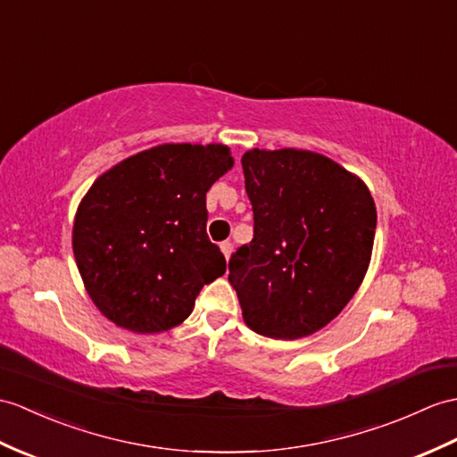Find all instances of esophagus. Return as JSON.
<instances>
[{"label":"esophagus","mask_w":457,"mask_h":457,"mask_svg":"<svg viewBox=\"0 0 457 457\" xmlns=\"http://www.w3.org/2000/svg\"><path fill=\"white\" fill-rule=\"evenodd\" d=\"M220 249H221V253H224V257H226V259H229L231 249H233L231 243H229V241H224V243H221V245H220Z\"/></svg>","instance_id":"34e87169"}]
</instances>
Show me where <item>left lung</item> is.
Here are the masks:
<instances>
[{
    "label": "left lung",
    "mask_w": 457,
    "mask_h": 457,
    "mask_svg": "<svg viewBox=\"0 0 457 457\" xmlns=\"http://www.w3.org/2000/svg\"><path fill=\"white\" fill-rule=\"evenodd\" d=\"M254 236L229 259V284L254 333L294 341L345 310L370 267L376 204L364 180L321 154L241 157Z\"/></svg>",
    "instance_id": "1"
}]
</instances>
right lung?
Wrapping results in <instances>:
<instances>
[{
	"label": "right lung",
	"mask_w": 457,
	"mask_h": 457,
	"mask_svg": "<svg viewBox=\"0 0 457 457\" xmlns=\"http://www.w3.org/2000/svg\"><path fill=\"white\" fill-rule=\"evenodd\" d=\"M231 167L224 144H162L91 185L71 247L85 290L109 321L137 335L169 331L226 272L206 236V193Z\"/></svg>",
	"instance_id": "right-lung-1"
}]
</instances>
